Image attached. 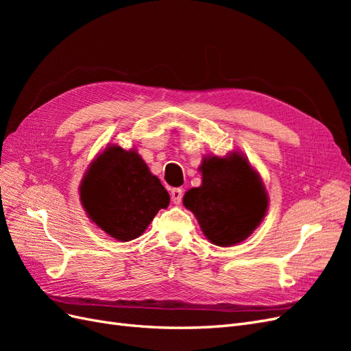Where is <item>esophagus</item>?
Wrapping results in <instances>:
<instances>
[{
    "mask_svg": "<svg viewBox=\"0 0 351 351\" xmlns=\"http://www.w3.org/2000/svg\"><path fill=\"white\" fill-rule=\"evenodd\" d=\"M171 200L176 205H180L183 200V190L182 189H173L171 190Z\"/></svg>",
    "mask_w": 351,
    "mask_h": 351,
    "instance_id": "obj_1",
    "label": "esophagus"
}]
</instances>
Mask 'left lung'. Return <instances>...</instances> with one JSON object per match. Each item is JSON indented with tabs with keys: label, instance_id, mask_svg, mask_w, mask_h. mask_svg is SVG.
I'll use <instances>...</instances> for the list:
<instances>
[{
	"label": "left lung",
	"instance_id": "obj_1",
	"mask_svg": "<svg viewBox=\"0 0 351 351\" xmlns=\"http://www.w3.org/2000/svg\"><path fill=\"white\" fill-rule=\"evenodd\" d=\"M199 169L202 186L187 190L184 206L217 246H234L246 240L268 209V195L259 174L239 152L204 158Z\"/></svg>",
	"mask_w": 351,
	"mask_h": 351
}]
</instances>
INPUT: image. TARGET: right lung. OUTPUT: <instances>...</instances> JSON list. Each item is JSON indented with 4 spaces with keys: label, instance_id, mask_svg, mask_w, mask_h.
I'll return each mask as SVG.
<instances>
[{
    "label": "right lung",
    "instance_id": "right-lung-1",
    "mask_svg": "<svg viewBox=\"0 0 351 351\" xmlns=\"http://www.w3.org/2000/svg\"><path fill=\"white\" fill-rule=\"evenodd\" d=\"M89 218L120 241L139 237L169 195L139 154L112 145L90 164L80 184Z\"/></svg>",
    "mask_w": 351,
    "mask_h": 351
}]
</instances>
